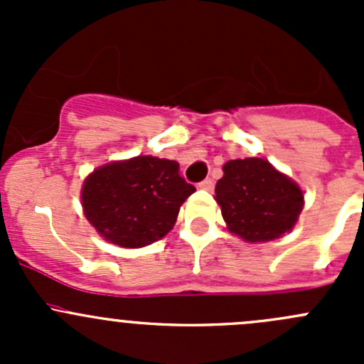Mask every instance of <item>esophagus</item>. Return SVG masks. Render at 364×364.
Here are the masks:
<instances>
[{"label": "esophagus", "mask_w": 364, "mask_h": 364, "mask_svg": "<svg viewBox=\"0 0 364 364\" xmlns=\"http://www.w3.org/2000/svg\"><path fill=\"white\" fill-rule=\"evenodd\" d=\"M199 186H200V188H203V190H213V186H215V181H213L211 178H205L204 181L199 183Z\"/></svg>", "instance_id": "1"}]
</instances>
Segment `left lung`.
I'll list each match as a JSON object with an SVG mask.
<instances>
[{"label":"left lung","mask_w":364,"mask_h":364,"mask_svg":"<svg viewBox=\"0 0 364 364\" xmlns=\"http://www.w3.org/2000/svg\"><path fill=\"white\" fill-rule=\"evenodd\" d=\"M215 193L230 232L252 243L289 232L303 209L299 186L262 159L227 161Z\"/></svg>","instance_id":"left-lung-1"}]
</instances>
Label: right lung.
<instances>
[{
    "instance_id": "obj_1",
    "label": "right lung",
    "mask_w": 364,
    "mask_h": 364,
    "mask_svg": "<svg viewBox=\"0 0 364 364\" xmlns=\"http://www.w3.org/2000/svg\"><path fill=\"white\" fill-rule=\"evenodd\" d=\"M196 186L179 174V164L156 156L114 161L87 176L82 205L91 225L107 241L141 248L174 227L181 204Z\"/></svg>"
}]
</instances>
